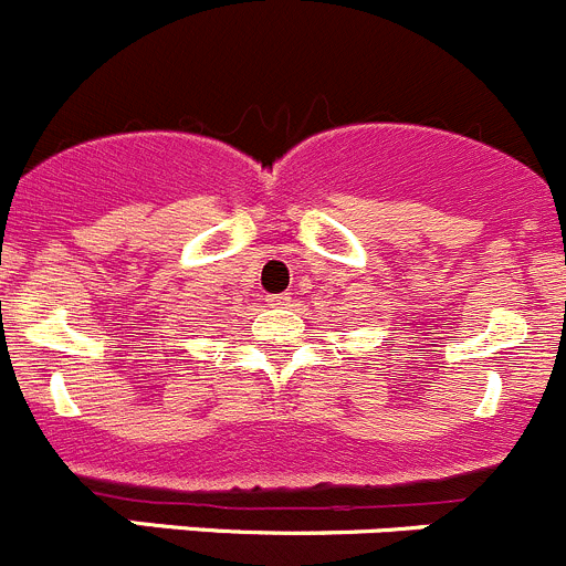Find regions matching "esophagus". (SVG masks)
I'll return each instance as SVG.
<instances>
[{"label": "esophagus", "mask_w": 566, "mask_h": 566, "mask_svg": "<svg viewBox=\"0 0 566 566\" xmlns=\"http://www.w3.org/2000/svg\"><path fill=\"white\" fill-rule=\"evenodd\" d=\"M266 303L272 305V308H289V305L294 303L292 294H272V297H266Z\"/></svg>", "instance_id": "1"}]
</instances>
